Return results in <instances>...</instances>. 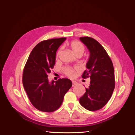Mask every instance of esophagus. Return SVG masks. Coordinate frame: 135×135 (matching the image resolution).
<instances>
[{"label":"esophagus","mask_w":135,"mask_h":135,"mask_svg":"<svg viewBox=\"0 0 135 135\" xmlns=\"http://www.w3.org/2000/svg\"><path fill=\"white\" fill-rule=\"evenodd\" d=\"M77 84H78V83L76 82V81H73V84H72V86L73 87L75 86V85H76Z\"/></svg>","instance_id":"34e87169"}]
</instances>
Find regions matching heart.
I'll return each mask as SVG.
<instances>
[{"mask_svg": "<svg viewBox=\"0 0 135 135\" xmlns=\"http://www.w3.org/2000/svg\"><path fill=\"white\" fill-rule=\"evenodd\" d=\"M69 47L70 50L73 52L76 56H81L85 51V48L83 46V44L81 42L77 41V40H74V41L71 42L69 44ZM61 50H60L57 52L56 54V58L57 59L60 54ZM79 69V68L78 66H75L74 68L68 66L65 67L64 69V73L65 74L69 76V78H73L75 76V71Z\"/></svg>", "mask_w": 135, "mask_h": 135, "instance_id": "heart-1", "label": "heart"}]
</instances>
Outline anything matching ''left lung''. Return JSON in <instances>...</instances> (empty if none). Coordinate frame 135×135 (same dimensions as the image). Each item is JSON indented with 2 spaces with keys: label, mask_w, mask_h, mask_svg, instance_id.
Masks as SVG:
<instances>
[{
  "label": "left lung",
  "mask_w": 135,
  "mask_h": 135,
  "mask_svg": "<svg viewBox=\"0 0 135 135\" xmlns=\"http://www.w3.org/2000/svg\"><path fill=\"white\" fill-rule=\"evenodd\" d=\"M80 40L88 48L90 56L81 77L90 78V84L79 99L80 105L89 111L103 108L110 99L115 88L114 69L111 59L96 40L88 36Z\"/></svg>",
  "instance_id": "8db88e82"
}]
</instances>
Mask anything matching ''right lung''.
Instances as JSON below:
<instances>
[{
  "label": "right lung",
  "mask_w": 135,
  "mask_h": 135,
  "mask_svg": "<svg viewBox=\"0 0 135 135\" xmlns=\"http://www.w3.org/2000/svg\"><path fill=\"white\" fill-rule=\"evenodd\" d=\"M66 38L48 39L33 48L23 69L22 83L30 101L39 111L55 112L62 103L65 94L72 86L68 78L49 82L48 73L54 68L56 51Z\"/></svg>",
  "instance_id": "add662e5"
}]
</instances>
